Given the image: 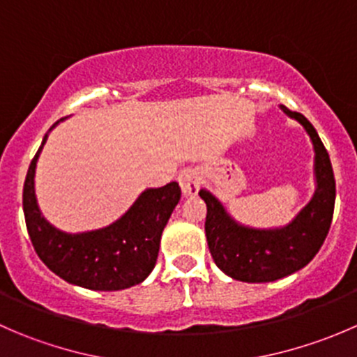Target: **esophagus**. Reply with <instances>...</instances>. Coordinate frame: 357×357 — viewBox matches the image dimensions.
I'll return each mask as SVG.
<instances>
[{"instance_id": "esophagus-1", "label": "esophagus", "mask_w": 357, "mask_h": 357, "mask_svg": "<svg viewBox=\"0 0 357 357\" xmlns=\"http://www.w3.org/2000/svg\"><path fill=\"white\" fill-rule=\"evenodd\" d=\"M178 181L183 190V195H195V193L199 192L202 183L200 172L197 171V169H185V171H181V174H179Z\"/></svg>"}]
</instances>
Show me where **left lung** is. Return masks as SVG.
Returning a JSON list of instances; mask_svg holds the SVG:
<instances>
[{"mask_svg": "<svg viewBox=\"0 0 357 357\" xmlns=\"http://www.w3.org/2000/svg\"><path fill=\"white\" fill-rule=\"evenodd\" d=\"M301 122L314 145L316 192L290 225L276 229H254L238 225L207 190L199 195L207 204L205 236L215 266L231 278L266 283L285 278L312 261L328 235L335 207V178L328 152L311 122L298 112L282 107Z\"/></svg>", "mask_w": 357, "mask_h": 357, "instance_id": "obj_1", "label": "left lung"}]
</instances>
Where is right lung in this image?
Here are the masks:
<instances>
[{
    "label": "right lung",
    "instance_id": "add662e5",
    "mask_svg": "<svg viewBox=\"0 0 357 357\" xmlns=\"http://www.w3.org/2000/svg\"><path fill=\"white\" fill-rule=\"evenodd\" d=\"M29 165L24 183V215L36 254L55 275L89 290H124L142 283L155 268L160 236L181 199L176 181L145 190L121 219L96 231L63 233L41 215L34 193L36 162Z\"/></svg>",
    "mask_w": 357,
    "mask_h": 357
}]
</instances>
